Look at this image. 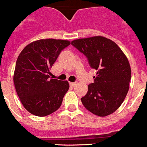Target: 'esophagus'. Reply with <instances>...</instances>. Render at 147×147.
<instances>
[{
    "label": "esophagus",
    "mask_w": 147,
    "mask_h": 147,
    "mask_svg": "<svg viewBox=\"0 0 147 147\" xmlns=\"http://www.w3.org/2000/svg\"><path fill=\"white\" fill-rule=\"evenodd\" d=\"M69 84H70V86L71 87H74L76 85V82H71Z\"/></svg>",
    "instance_id": "34e87169"
}]
</instances>
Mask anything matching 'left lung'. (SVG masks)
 <instances>
[{"label":"left lung","mask_w":147,"mask_h":147,"mask_svg":"<svg viewBox=\"0 0 147 147\" xmlns=\"http://www.w3.org/2000/svg\"><path fill=\"white\" fill-rule=\"evenodd\" d=\"M71 45L87 58L91 69L97 71L94 83L81 98L83 105L99 117L114 113L129 91L131 72L126 56L114 41L103 36L77 39Z\"/></svg>","instance_id":"obj_1"}]
</instances>
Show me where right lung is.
<instances>
[{"instance_id":"right-lung-1","label":"right lung","mask_w":147,"mask_h":147,"mask_svg":"<svg viewBox=\"0 0 147 147\" xmlns=\"http://www.w3.org/2000/svg\"><path fill=\"white\" fill-rule=\"evenodd\" d=\"M70 44L69 40L42 39L26 46L18 56L14 85L24 108L30 114L46 117L61 105L69 82L49 79V74L61 51Z\"/></svg>"}]
</instances>
